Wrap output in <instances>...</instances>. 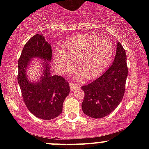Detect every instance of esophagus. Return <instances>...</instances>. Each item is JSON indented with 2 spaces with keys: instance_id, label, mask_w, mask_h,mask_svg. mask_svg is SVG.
Returning a JSON list of instances; mask_svg holds the SVG:
<instances>
[{
  "instance_id": "esophagus-1",
  "label": "esophagus",
  "mask_w": 149,
  "mask_h": 149,
  "mask_svg": "<svg viewBox=\"0 0 149 149\" xmlns=\"http://www.w3.org/2000/svg\"><path fill=\"white\" fill-rule=\"evenodd\" d=\"M70 88L71 91H75V90L77 89L78 88H79V86L77 84H73V83H70Z\"/></svg>"
}]
</instances>
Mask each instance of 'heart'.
Returning <instances> with one entry per match:
<instances>
[{
    "instance_id": "heart-1",
    "label": "heart",
    "mask_w": 149,
    "mask_h": 149,
    "mask_svg": "<svg viewBox=\"0 0 149 149\" xmlns=\"http://www.w3.org/2000/svg\"><path fill=\"white\" fill-rule=\"evenodd\" d=\"M65 50L53 52L55 68L62 74L70 71L76 63L79 73L86 79L98 77L104 71L113 55L109 40L91 34H79L68 40Z\"/></svg>"
}]
</instances>
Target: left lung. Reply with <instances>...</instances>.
<instances>
[{
  "label": "left lung",
  "instance_id": "8db88e82",
  "mask_svg": "<svg viewBox=\"0 0 149 149\" xmlns=\"http://www.w3.org/2000/svg\"><path fill=\"white\" fill-rule=\"evenodd\" d=\"M113 63L94 81L83 86L84 113L92 118H102L113 112L123 98L127 77L125 51L118 42Z\"/></svg>",
  "mask_w": 149,
  "mask_h": 149
}]
</instances>
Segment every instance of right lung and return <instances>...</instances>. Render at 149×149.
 <instances>
[{
    "label": "right lung",
    "instance_id": "obj_1",
    "mask_svg": "<svg viewBox=\"0 0 149 149\" xmlns=\"http://www.w3.org/2000/svg\"><path fill=\"white\" fill-rule=\"evenodd\" d=\"M34 58L42 59L41 76L36 82L28 79L27 72ZM52 48L42 34L33 36L23 48L18 62V83L24 102L31 114L40 119L52 120L59 116L70 86L63 77L51 74L49 63ZM40 64V63H39Z\"/></svg>",
    "mask_w": 149,
    "mask_h": 149
}]
</instances>
